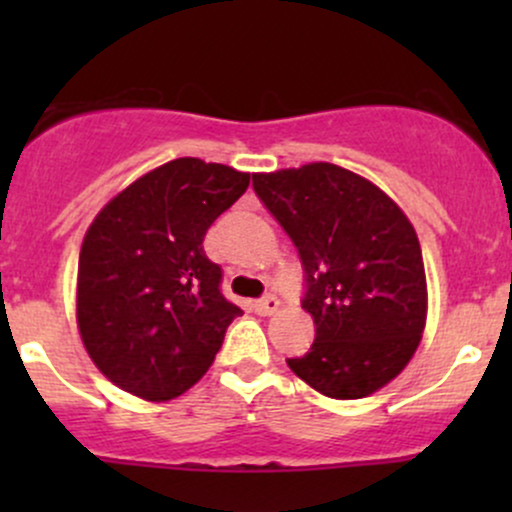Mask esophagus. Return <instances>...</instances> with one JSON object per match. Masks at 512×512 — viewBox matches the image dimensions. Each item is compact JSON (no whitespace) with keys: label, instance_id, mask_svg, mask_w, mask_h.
Segmentation results:
<instances>
[{"label":"esophagus","instance_id":"obj_1","mask_svg":"<svg viewBox=\"0 0 512 512\" xmlns=\"http://www.w3.org/2000/svg\"><path fill=\"white\" fill-rule=\"evenodd\" d=\"M252 308H255L257 315H272V313H276V308H279V298L264 296V298H260V301H255Z\"/></svg>","mask_w":512,"mask_h":512}]
</instances>
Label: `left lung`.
I'll list each match as a JSON object with an SVG mask.
<instances>
[{
	"label": "left lung",
	"mask_w": 512,
	"mask_h": 512,
	"mask_svg": "<svg viewBox=\"0 0 512 512\" xmlns=\"http://www.w3.org/2000/svg\"><path fill=\"white\" fill-rule=\"evenodd\" d=\"M252 187L296 245L315 322L313 346L286 363L332 399L373 395L402 373L426 325L414 226L380 187L334 163L257 173Z\"/></svg>",
	"instance_id": "8db88e82"
}]
</instances>
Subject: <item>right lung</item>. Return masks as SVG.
<instances>
[{"label":"right lung","instance_id":"obj_1","mask_svg":"<svg viewBox=\"0 0 512 512\" xmlns=\"http://www.w3.org/2000/svg\"><path fill=\"white\" fill-rule=\"evenodd\" d=\"M250 175L175 158L105 204L79 255L76 322L98 370L125 392L166 402L207 373L233 317L221 267L202 243Z\"/></svg>","mask_w":512,"mask_h":512}]
</instances>
